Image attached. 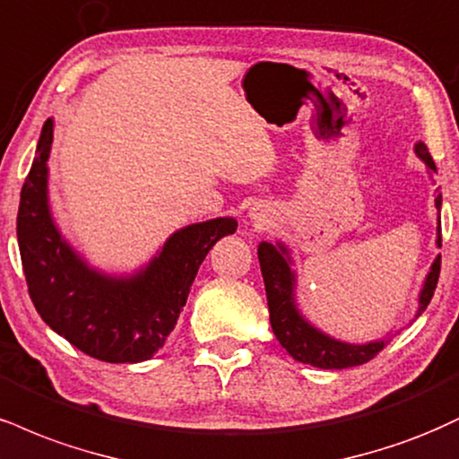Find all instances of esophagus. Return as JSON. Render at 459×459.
Masks as SVG:
<instances>
[{
    "label": "esophagus",
    "mask_w": 459,
    "mask_h": 459,
    "mask_svg": "<svg viewBox=\"0 0 459 459\" xmlns=\"http://www.w3.org/2000/svg\"><path fill=\"white\" fill-rule=\"evenodd\" d=\"M247 218H250V222H254V226H258V229H263L264 224L272 222V209L267 205H254L250 209V213H247Z\"/></svg>",
    "instance_id": "1"
}]
</instances>
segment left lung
<instances>
[{"mask_svg":"<svg viewBox=\"0 0 459 459\" xmlns=\"http://www.w3.org/2000/svg\"><path fill=\"white\" fill-rule=\"evenodd\" d=\"M415 153L423 160L429 173H436V164L432 156H429L425 143H417ZM440 205H443V196L436 195V209H438V230H436L438 239H436V246L438 247L443 246V239H440ZM258 263H261L264 292H267L272 329L275 338H278L280 344L284 346L292 359H297L301 363H310L314 368L344 369L368 363L369 359H374L385 349L389 338L368 342V344H349V342L335 340L331 335L323 333V331L303 318V314L299 312L295 301L297 278L295 272L290 269L292 258L289 247L282 241H278V244L261 241V246H258ZM438 275L440 254L434 258L428 278L423 282V289L419 292L417 316L432 301L436 284H438Z\"/></svg>","mask_w":459,"mask_h":459,"instance_id":"8db88e82","label":"left lung"}]
</instances>
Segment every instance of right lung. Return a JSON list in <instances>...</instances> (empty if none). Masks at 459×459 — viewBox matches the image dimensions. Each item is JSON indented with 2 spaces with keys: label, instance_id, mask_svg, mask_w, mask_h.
Listing matches in <instances>:
<instances>
[{
  "label": "right lung",
  "instance_id": "right-lung-1",
  "mask_svg": "<svg viewBox=\"0 0 459 459\" xmlns=\"http://www.w3.org/2000/svg\"><path fill=\"white\" fill-rule=\"evenodd\" d=\"M53 119L38 139L21 190L16 237L30 297L55 333L93 359L139 363L162 349L184 310L198 267L215 241L237 230V220L184 226L132 275H108L87 264L55 224L48 207Z\"/></svg>",
  "mask_w": 459,
  "mask_h": 459
}]
</instances>
